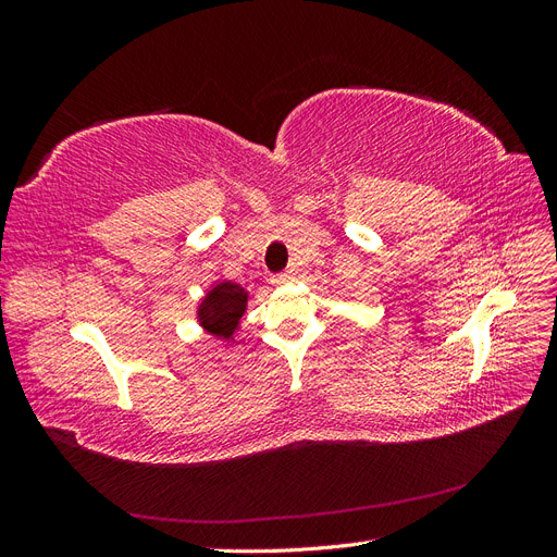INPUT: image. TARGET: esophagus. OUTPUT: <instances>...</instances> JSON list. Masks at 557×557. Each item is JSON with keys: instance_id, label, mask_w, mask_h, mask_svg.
<instances>
[{"instance_id": "1", "label": "esophagus", "mask_w": 557, "mask_h": 557, "mask_svg": "<svg viewBox=\"0 0 557 557\" xmlns=\"http://www.w3.org/2000/svg\"><path fill=\"white\" fill-rule=\"evenodd\" d=\"M295 281V274L293 272H281L276 276H272V283L274 285H285V283H293Z\"/></svg>"}]
</instances>
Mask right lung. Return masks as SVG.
Masks as SVG:
<instances>
[{"instance_id":"1","label":"right lung","mask_w":557,"mask_h":557,"mask_svg":"<svg viewBox=\"0 0 557 557\" xmlns=\"http://www.w3.org/2000/svg\"><path fill=\"white\" fill-rule=\"evenodd\" d=\"M248 293L239 283L221 281L207 293V297L199 301L197 320L209 334L218 339L230 342L234 332L239 330V320L246 313Z\"/></svg>"}]
</instances>
